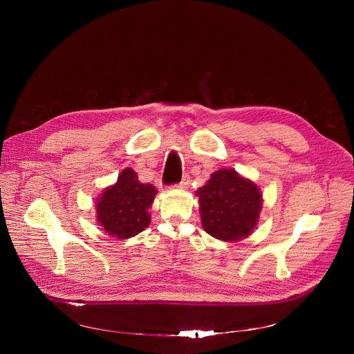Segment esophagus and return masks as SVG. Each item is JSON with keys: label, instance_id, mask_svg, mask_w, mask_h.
<instances>
[{"label": "esophagus", "instance_id": "esophagus-1", "mask_svg": "<svg viewBox=\"0 0 354 354\" xmlns=\"http://www.w3.org/2000/svg\"><path fill=\"white\" fill-rule=\"evenodd\" d=\"M187 185H189V177H187V176H185V177H183V180H181L180 183L177 185V187H180V189H185V187H187Z\"/></svg>", "mask_w": 354, "mask_h": 354}]
</instances>
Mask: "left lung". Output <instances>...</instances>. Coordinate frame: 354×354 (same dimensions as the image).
Instances as JSON below:
<instances>
[{
    "instance_id": "obj_1",
    "label": "left lung",
    "mask_w": 354,
    "mask_h": 354,
    "mask_svg": "<svg viewBox=\"0 0 354 354\" xmlns=\"http://www.w3.org/2000/svg\"><path fill=\"white\" fill-rule=\"evenodd\" d=\"M196 195L202 227L212 238L239 241L255 227L261 209L260 189L234 169L216 171Z\"/></svg>"
}]
</instances>
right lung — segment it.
I'll return each instance as SVG.
<instances>
[{
	"label": "right lung",
	"instance_id": "add662e5",
	"mask_svg": "<svg viewBox=\"0 0 354 354\" xmlns=\"http://www.w3.org/2000/svg\"><path fill=\"white\" fill-rule=\"evenodd\" d=\"M156 189L143 185L133 168H127L118 177L116 185L106 189L97 202V221L118 239H128L145 230L151 223L149 208L152 207Z\"/></svg>",
	"mask_w": 354,
	"mask_h": 354
}]
</instances>
